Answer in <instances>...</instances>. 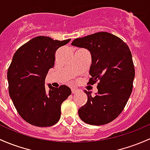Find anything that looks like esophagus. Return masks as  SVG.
I'll list each match as a JSON object with an SVG mask.
<instances>
[{"label":"esophagus","instance_id":"esophagus-1","mask_svg":"<svg viewBox=\"0 0 150 150\" xmlns=\"http://www.w3.org/2000/svg\"><path fill=\"white\" fill-rule=\"evenodd\" d=\"M79 92V91L77 89H75V88H72V94H75V93H77Z\"/></svg>","mask_w":150,"mask_h":150}]
</instances>
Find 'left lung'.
<instances>
[{"label":"left lung","mask_w":150,"mask_h":150,"mask_svg":"<svg viewBox=\"0 0 150 150\" xmlns=\"http://www.w3.org/2000/svg\"><path fill=\"white\" fill-rule=\"evenodd\" d=\"M71 45L90 52L88 83L99 81L94 96L84 91L88 101L78 110L80 119L91 125L108 124L121 113L132 93L135 71L130 50L120 38L103 31L74 39Z\"/></svg>","instance_id":"obj_1"}]
</instances>
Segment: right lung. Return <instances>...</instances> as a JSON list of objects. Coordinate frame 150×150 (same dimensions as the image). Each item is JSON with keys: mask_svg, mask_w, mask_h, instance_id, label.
I'll use <instances>...</instances> for the list:
<instances>
[{"mask_svg": "<svg viewBox=\"0 0 150 150\" xmlns=\"http://www.w3.org/2000/svg\"><path fill=\"white\" fill-rule=\"evenodd\" d=\"M70 39L54 40L39 36L23 45L14 54L7 72L9 95L23 119L37 127H50L58 122L61 105L71 94L62 85L54 88L45 78L54 65V53Z\"/></svg>", "mask_w": 150, "mask_h": 150, "instance_id": "right-lung-1", "label": "right lung"}]
</instances>
